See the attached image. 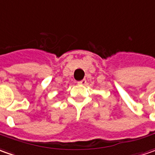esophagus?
I'll list each match as a JSON object with an SVG mask.
<instances>
[{
    "label": "esophagus",
    "mask_w": 155,
    "mask_h": 155,
    "mask_svg": "<svg viewBox=\"0 0 155 155\" xmlns=\"http://www.w3.org/2000/svg\"><path fill=\"white\" fill-rule=\"evenodd\" d=\"M80 85H86V79H84V80H82V81H81L78 82Z\"/></svg>",
    "instance_id": "1"
}]
</instances>
